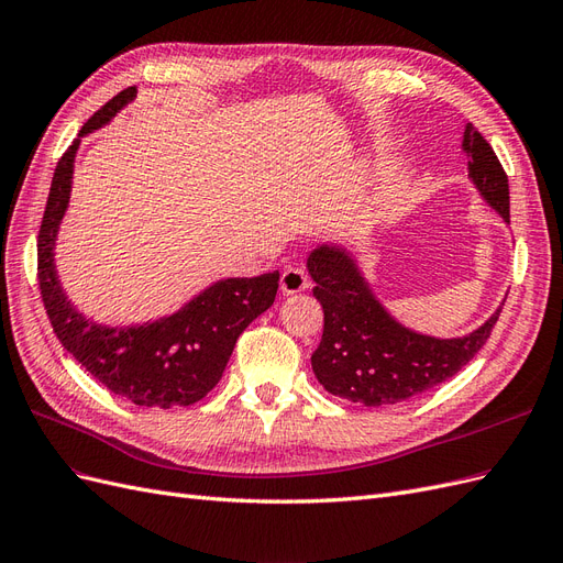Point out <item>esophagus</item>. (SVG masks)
Here are the masks:
<instances>
[{
    "label": "esophagus",
    "instance_id": "1",
    "mask_svg": "<svg viewBox=\"0 0 563 563\" xmlns=\"http://www.w3.org/2000/svg\"><path fill=\"white\" fill-rule=\"evenodd\" d=\"M309 287V276L303 273V268L299 266H290L283 271L280 276V292L283 295H297V292H303Z\"/></svg>",
    "mask_w": 563,
    "mask_h": 563
}]
</instances>
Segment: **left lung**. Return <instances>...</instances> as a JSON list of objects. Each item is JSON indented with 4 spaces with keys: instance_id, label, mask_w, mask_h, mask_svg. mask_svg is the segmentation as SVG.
<instances>
[{
    "instance_id": "8db88e82",
    "label": "left lung",
    "mask_w": 563,
    "mask_h": 563,
    "mask_svg": "<svg viewBox=\"0 0 563 563\" xmlns=\"http://www.w3.org/2000/svg\"><path fill=\"white\" fill-rule=\"evenodd\" d=\"M462 148L478 192L509 221L507 174L474 124L464 130ZM307 266L316 280L313 297L323 307V336L311 356L313 373L330 394L351 404L394 406L439 387L476 356L500 318L497 309L472 334L437 340L398 325L344 250L318 247Z\"/></svg>"
}]
</instances>
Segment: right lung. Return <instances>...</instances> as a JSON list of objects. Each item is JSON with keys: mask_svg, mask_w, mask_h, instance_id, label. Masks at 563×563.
<instances>
[{"mask_svg": "<svg viewBox=\"0 0 563 563\" xmlns=\"http://www.w3.org/2000/svg\"><path fill=\"white\" fill-rule=\"evenodd\" d=\"M134 93L136 87H126L112 96L87 120L79 136L106 124ZM77 146L79 139L58 159L37 235V283L49 323L63 349L73 353L96 382L134 406L196 404L217 387L238 336L276 299L280 273L219 280L179 313L148 325L103 328L89 323L70 307L54 268L56 231L70 198Z\"/></svg>", "mask_w": 563, "mask_h": 563, "instance_id": "1", "label": "right lung"}]
</instances>
